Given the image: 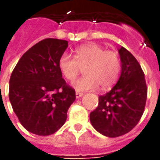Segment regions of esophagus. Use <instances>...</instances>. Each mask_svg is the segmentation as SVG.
<instances>
[{
	"label": "esophagus",
	"mask_w": 160,
	"mask_h": 160,
	"mask_svg": "<svg viewBox=\"0 0 160 160\" xmlns=\"http://www.w3.org/2000/svg\"><path fill=\"white\" fill-rule=\"evenodd\" d=\"M75 95H76L77 98H79L82 97L84 95V93L83 92H75Z\"/></svg>",
	"instance_id": "1"
}]
</instances>
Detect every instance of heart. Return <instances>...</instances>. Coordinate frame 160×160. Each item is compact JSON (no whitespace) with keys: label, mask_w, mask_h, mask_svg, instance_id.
Here are the masks:
<instances>
[{"label":"heart","mask_w":160,"mask_h":160,"mask_svg":"<svg viewBox=\"0 0 160 160\" xmlns=\"http://www.w3.org/2000/svg\"><path fill=\"white\" fill-rule=\"evenodd\" d=\"M58 67L64 78L73 81L84 68L86 75L73 82L74 89L80 92L96 90L100 86L106 90L114 85L120 75L122 61L113 50H106L96 43L79 47L74 58L66 53L60 56Z\"/></svg>","instance_id":"b5f03b06"}]
</instances>
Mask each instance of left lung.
Wrapping results in <instances>:
<instances>
[{
	"label": "left lung",
	"instance_id": "8db88e82",
	"mask_svg": "<svg viewBox=\"0 0 160 160\" xmlns=\"http://www.w3.org/2000/svg\"><path fill=\"white\" fill-rule=\"evenodd\" d=\"M122 72L118 83L98 97L90 114L93 128L103 135L118 137L132 130L144 112L148 97L145 74L140 63L124 47L119 49Z\"/></svg>",
	"mask_w": 160,
	"mask_h": 160
}]
</instances>
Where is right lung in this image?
<instances>
[{
    "instance_id": "1",
    "label": "right lung",
    "mask_w": 160,
    "mask_h": 160,
    "mask_svg": "<svg viewBox=\"0 0 160 160\" xmlns=\"http://www.w3.org/2000/svg\"><path fill=\"white\" fill-rule=\"evenodd\" d=\"M68 41L45 38L26 51L9 80V100L26 130L46 136L60 129L75 100V91L58 67Z\"/></svg>"
}]
</instances>
